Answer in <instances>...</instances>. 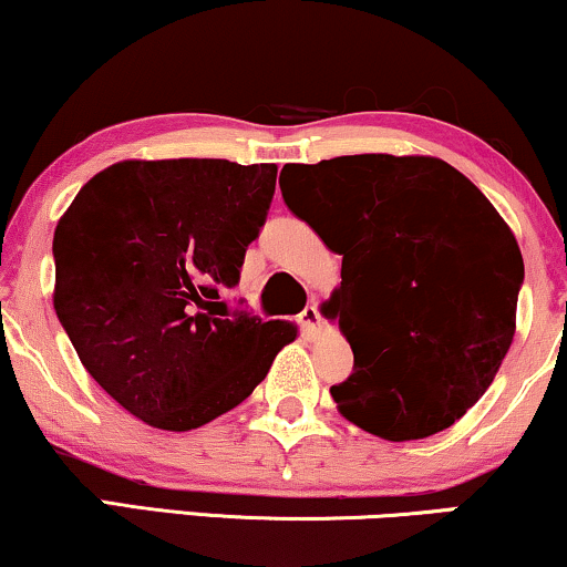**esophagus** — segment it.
Segmentation results:
<instances>
[{
    "label": "esophagus",
    "mask_w": 567,
    "mask_h": 567,
    "mask_svg": "<svg viewBox=\"0 0 567 567\" xmlns=\"http://www.w3.org/2000/svg\"><path fill=\"white\" fill-rule=\"evenodd\" d=\"M298 324L303 327V332H306V334H317V332H319V324H321L319 306H317V303H308V306L303 308V311H300Z\"/></svg>",
    "instance_id": "34e87169"
}]
</instances>
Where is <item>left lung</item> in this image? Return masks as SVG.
Segmentation results:
<instances>
[{"instance_id": "8db88e82", "label": "left lung", "mask_w": 567, "mask_h": 567, "mask_svg": "<svg viewBox=\"0 0 567 567\" xmlns=\"http://www.w3.org/2000/svg\"><path fill=\"white\" fill-rule=\"evenodd\" d=\"M288 172V209L342 256L324 306L353 348V374L329 390L337 408L392 442L453 426L513 342L523 256L511 227L432 156L355 154Z\"/></svg>"}]
</instances>
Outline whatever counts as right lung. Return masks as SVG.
Here are the masks:
<instances>
[{
    "label": "right lung",
    "instance_id": "obj_1",
    "mask_svg": "<svg viewBox=\"0 0 567 567\" xmlns=\"http://www.w3.org/2000/svg\"><path fill=\"white\" fill-rule=\"evenodd\" d=\"M275 183V164L120 162L56 225L60 324L99 386L148 426L188 432L233 411L296 340L288 321L219 303Z\"/></svg>",
    "mask_w": 567,
    "mask_h": 567
}]
</instances>
